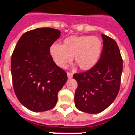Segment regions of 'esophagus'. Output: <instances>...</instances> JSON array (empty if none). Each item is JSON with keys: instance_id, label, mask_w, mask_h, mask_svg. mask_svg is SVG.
I'll use <instances>...</instances> for the list:
<instances>
[{"instance_id": "esophagus-1", "label": "esophagus", "mask_w": 135, "mask_h": 135, "mask_svg": "<svg viewBox=\"0 0 135 135\" xmlns=\"http://www.w3.org/2000/svg\"><path fill=\"white\" fill-rule=\"evenodd\" d=\"M67 75H68V78L69 79H70L73 78V73H70V72H68V73H67Z\"/></svg>"}]
</instances>
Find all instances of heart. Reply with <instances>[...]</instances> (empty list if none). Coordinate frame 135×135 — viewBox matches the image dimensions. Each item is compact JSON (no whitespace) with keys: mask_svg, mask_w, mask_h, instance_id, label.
Here are the masks:
<instances>
[{"mask_svg":"<svg viewBox=\"0 0 135 135\" xmlns=\"http://www.w3.org/2000/svg\"><path fill=\"white\" fill-rule=\"evenodd\" d=\"M102 42L97 36H70L64 40L62 45L53 44L50 52L55 62L65 68L73 57L74 62L81 70H88L100 59Z\"/></svg>","mask_w":135,"mask_h":135,"instance_id":"obj_1","label":"heart"}]
</instances>
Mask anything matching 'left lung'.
Returning <instances> with one entry per match:
<instances>
[{
  "mask_svg": "<svg viewBox=\"0 0 135 135\" xmlns=\"http://www.w3.org/2000/svg\"><path fill=\"white\" fill-rule=\"evenodd\" d=\"M103 47L100 59L84 73L73 75L78 83L75 104L82 112L97 114L112 104L120 88L122 58L115 40L102 34Z\"/></svg>",
  "mask_w": 135,
  "mask_h": 135,
  "instance_id": "8db88e82",
  "label": "left lung"
}]
</instances>
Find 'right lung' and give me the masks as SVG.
<instances>
[{"mask_svg": "<svg viewBox=\"0 0 135 135\" xmlns=\"http://www.w3.org/2000/svg\"><path fill=\"white\" fill-rule=\"evenodd\" d=\"M60 36L50 28L30 30L19 39L11 57L14 92L21 104L33 112L51 110L57 93L68 80L66 72L55 63L50 47Z\"/></svg>", "mask_w": 135, "mask_h": 135, "instance_id": "add662e5", "label": "right lung"}]
</instances>
